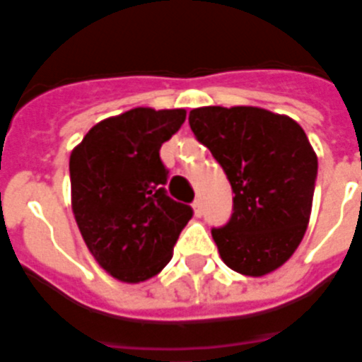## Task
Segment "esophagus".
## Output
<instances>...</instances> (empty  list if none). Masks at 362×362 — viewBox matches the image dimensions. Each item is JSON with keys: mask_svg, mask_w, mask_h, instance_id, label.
Instances as JSON below:
<instances>
[{"mask_svg": "<svg viewBox=\"0 0 362 362\" xmlns=\"http://www.w3.org/2000/svg\"><path fill=\"white\" fill-rule=\"evenodd\" d=\"M192 207H194V213H196L197 217H202V213H204V204H202L199 197H196V202L192 204Z\"/></svg>", "mask_w": 362, "mask_h": 362, "instance_id": "obj_1", "label": "esophagus"}]
</instances>
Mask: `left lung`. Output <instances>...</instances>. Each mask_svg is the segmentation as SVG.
<instances>
[{"label":"left lung","mask_w":362,"mask_h":362,"mask_svg":"<svg viewBox=\"0 0 362 362\" xmlns=\"http://www.w3.org/2000/svg\"><path fill=\"white\" fill-rule=\"evenodd\" d=\"M189 127L223 166L233 188V215L211 228L230 269L262 277L287 262L312 211L318 157L295 119L258 106H204Z\"/></svg>","instance_id":"8db88e82"}]
</instances>
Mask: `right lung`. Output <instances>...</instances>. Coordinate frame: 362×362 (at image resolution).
Masks as SVG:
<instances>
[{
  "mask_svg": "<svg viewBox=\"0 0 362 362\" xmlns=\"http://www.w3.org/2000/svg\"><path fill=\"white\" fill-rule=\"evenodd\" d=\"M184 108H132L89 129L71 151V209L93 258L122 283H141L173 258L192 207L168 197L160 145Z\"/></svg>",
  "mask_w": 362,
  "mask_h": 362,
  "instance_id": "right-lung-1",
  "label": "right lung"
}]
</instances>
